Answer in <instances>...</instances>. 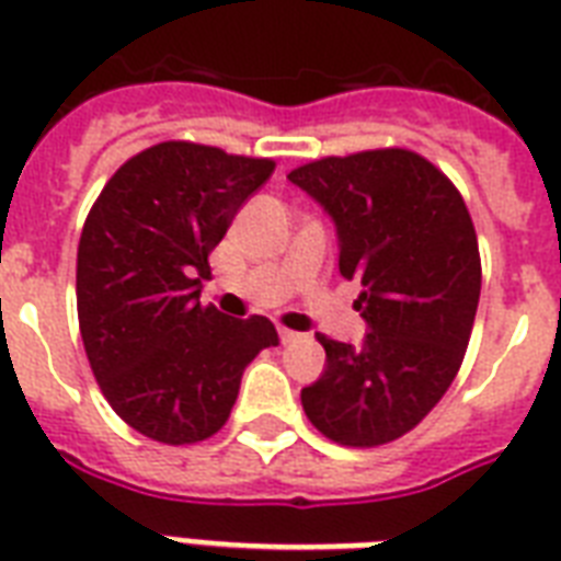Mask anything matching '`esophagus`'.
<instances>
[{
  "instance_id": "1",
  "label": "esophagus",
  "mask_w": 561,
  "mask_h": 561,
  "mask_svg": "<svg viewBox=\"0 0 561 561\" xmlns=\"http://www.w3.org/2000/svg\"><path fill=\"white\" fill-rule=\"evenodd\" d=\"M279 341L282 343H297V341H302V334L290 332V329H279Z\"/></svg>"
}]
</instances>
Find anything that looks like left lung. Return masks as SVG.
Here are the masks:
<instances>
[{"instance_id":"left-lung-1","label":"left lung","mask_w":561,"mask_h":561,"mask_svg":"<svg viewBox=\"0 0 561 561\" xmlns=\"http://www.w3.org/2000/svg\"><path fill=\"white\" fill-rule=\"evenodd\" d=\"M337 227L341 273L360 279V346L317 334L325 369L302 410L332 443L375 448L422 422L460 369L480 299L462 194L408 148L323 157L288 174Z\"/></svg>"}]
</instances>
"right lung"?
<instances>
[{
  "instance_id": "add662e5",
  "label": "right lung",
  "mask_w": 561,
  "mask_h": 561,
  "mask_svg": "<svg viewBox=\"0 0 561 561\" xmlns=\"http://www.w3.org/2000/svg\"><path fill=\"white\" fill-rule=\"evenodd\" d=\"M276 169L211 145L160 142L122 165L78 244V323L92 375L127 425L165 445L227 425L247 364L279 334L267 317L201 302L209 253Z\"/></svg>"
}]
</instances>
